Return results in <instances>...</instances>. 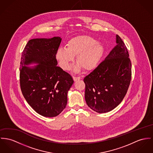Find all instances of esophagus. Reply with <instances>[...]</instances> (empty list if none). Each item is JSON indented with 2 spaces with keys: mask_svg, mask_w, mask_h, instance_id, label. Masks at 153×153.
<instances>
[{
  "mask_svg": "<svg viewBox=\"0 0 153 153\" xmlns=\"http://www.w3.org/2000/svg\"><path fill=\"white\" fill-rule=\"evenodd\" d=\"M73 80H74V82H77V80L81 79V77H73Z\"/></svg>",
  "mask_w": 153,
  "mask_h": 153,
  "instance_id": "1",
  "label": "esophagus"
}]
</instances>
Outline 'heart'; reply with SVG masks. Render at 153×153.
Segmentation results:
<instances>
[{"mask_svg": "<svg viewBox=\"0 0 153 153\" xmlns=\"http://www.w3.org/2000/svg\"><path fill=\"white\" fill-rule=\"evenodd\" d=\"M67 47H60L55 53V58L60 67L68 71L71 67L74 56L77 63L74 67V72L92 71L98 65L102 58L104 48L93 38L87 35H79L68 41Z\"/></svg>", "mask_w": 153, "mask_h": 153, "instance_id": "obj_1", "label": "heart"}]
</instances>
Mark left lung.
Masks as SVG:
<instances>
[{
	"mask_svg": "<svg viewBox=\"0 0 153 153\" xmlns=\"http://www.w3.org/2000/svg\"><path fill=\"white\" fill-rule=\"evenodd\" d=\"M116 44L105 59L84 79L86 103L98 113L115 108L124 98L131 80L128 51L118 35Z\"/></svg>",
	"mask_w": 153,
	"mask_h": 153,
	"instance_id": "left-lung-1",
	"label": "left lung"
}]
</instances>
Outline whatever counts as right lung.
Instances as JSON below:
<instances>
[{"mask_svg":"<svg viewBox=\"0 0 153 153\" xmlns=\"http://www.w3.org/2000/svg\"><path fill=\"white\" fill-rule=\"evenodd\" d=\"M61 41L60 36L31 39L22 55V93L35 112L45 117H56L66 108L68 93L74 82L69 73L57 66L55 53Z\"/></svg>","mask_w":153,"mask_h":153,"instance_id":"obj_1","label":"right lung"}]
</instances>
